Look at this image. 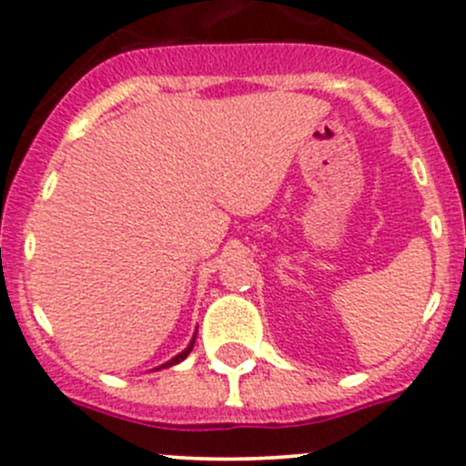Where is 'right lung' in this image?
Here are the masks:
<instances>
[{
    "mask_svg": "<svg viewBox=\"0 0 466 466\" xmlns=\"http://www.w3.org/2000/svg\"><path fill=\"white\" fill-rule=\"evenodd\" d=\"M193 343H196V337H193V339H191V343H188V346H187V348H184L182 353H179V355H175V358H173V360H170V362H166V364H164V367H159V369H166V367H173V364H179V362H182V360H187V358H188V353H191V350H193Z\"/></svg>",
    "mask_w": 466,
    "mask_h": 466,
    "instance_id": "right-lung-1",
    "label": "right lung"
}]
</instances>
